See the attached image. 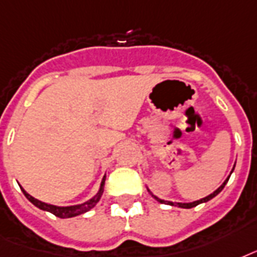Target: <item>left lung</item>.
I'll use <instances>...</instances> for the list:
<instances>
[{
	"label": "left lung",
	"instance_id": "1",
	"mask_svg": "<svg viewBox=\"0 0 257 257\" xmlns=\"http://www.w3.org/2000/svg\"><path fill=\"white\" fill-rule=\"evenodd\" d=\"M233 169H234V166H233ZM233 169H232V172H233ZM232 172H230V174H232ZM229 177H230V176H229ZM229 177H228V178H226V180L224 181V184H222L221 186H220V188L217 189V190H214V192L212 193V194H209V196H206V197H205V198H201V200H198V201H193V202H177V204H173V202H170V201L161 200V198H158V197L154 196V194H153V193H151L150 190H149V189H147V190H149V193H150L151 196L154 197V198H156V200L158 201V202H161V204L176 205V206H180V208H185V209H190V208H194V206H197V205H198V204H202V202H206V201L212 200V198H213V197L217 196L218 193L221 192L222 189H224V186H225L226 182H228V180H229Z\"/></svg>",
	"mask_w": 257,
	"mask_h": 257
}]
</instances>
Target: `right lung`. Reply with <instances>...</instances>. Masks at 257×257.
<instances>
[{
    "mask_svg": "<svg viewBox=\"0 0 257 257\" xmlns=\"http://www.w3.org/2000/svg\"><path fill=\"white\" fill-rule=\"evenodd\" d=\"M104 181H106V176L103 177V181H101L99 192H97L96 194L91 198V200H88L87 202H83V204L80 205H72V206H56V205L45 204V202H43V201H39L37 198H35V197H32L31 194H28L23 188H21V190H23L24 196L27 197L28 200L31 201L32 204L35 205V206H37L39 209L47 210V212H49V213L55 214L56 217L69 218V217H75V216H79V214H83L85 213V212H88V210L92 209L93 206L99 202L101 194H103V190H104Z\"/></svg>",
    "mask_w": 257,
    "mask_h": 257,
    "instance_id": "1",
    "label": "right lung"
}]
</instances>
